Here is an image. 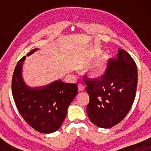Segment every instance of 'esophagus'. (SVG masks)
Segmentation results:
<instances>
[{
  "label": "esophagus",
  "mask_w": 151,
  "mask_h": 151,
  "mask_svg": "<svg viewBox=\"0 0 151 151\" xmlns=\"http://www.w3.org/2000/svg\"><path fill=\"white\" fill-rule=\"evenodd\" d=\"M78 90H79V91H82L84 90V86L82 84H78Z\"/></svg>",
  "instance_id": "obj_1"
}]
</instances>
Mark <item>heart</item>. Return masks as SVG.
I'll list each match as a JSON object with an SVG mask.
<instances>
[{"label":"heart","mask_w":151,"mask_h":151,"mask_svg":"<svg viewBox=\"0 0 151 151\" xmlns=\"http://www.w3.org/2000/svg\"><path fill=\"white\" fill-rule=\"evenodd\" d=\"M109 60V56L106 54L102 55L94 60L86 67L85 73L86 76L91 79H99L102 78L107 71Z\"/></svg>","instance_id":"b5f03b06"}]
</instances>
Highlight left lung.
<instances>
[{
	"mask_svg": "<svg viewBox=\"0 0 151 151\" xmlns=\"http://www.w3.org/2000/svg\"><path fill=\"white\" fill-rule=\"evenodd\" d=\"M90 100L86 112L97 127L108 129L122 120L135 100L137 69L132 57L118 49L117 58L111 60L106 73L100 79L84 77Z\"/></svg>",
	"mask_w": 151,
	"mask_h": 151,
	"instance_id": "1",
	"label": "left lung"
}]
</instances>
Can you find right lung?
<instances>
[{
	"mask_svg": "<svg viewBox=\"0 0 151 151\" xmlns=\"http://www.w3.org/2000/svg\"><path fill=\"white\" fill-rule=\"evenodd\" d=\"M37 50H32L27 55ZM25 58L18 61L12 77L14 102L22 118L31 127L42 133H53L61 127L68 107L78 93V86L57 80L42 87H29L22 77Z\"/></svg>",
	"mask_w": 151,
	"mask_h": 151,
	"instance_id": "1",
	"label": "right lung"
}]
</instances>
